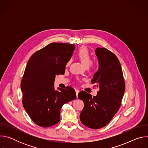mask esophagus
<instances>
[{
    "mask_svg": "<svg viewBox=\"0 0 148 148\" xmlns=\"http://www.w3.org/2000/svg\"><path fill=\"white\" fill-rule=\"evenodd\" d=\"M79 92V91L78 90H75V93H76V95H77V97H78V94Z\"/></svg>",
    "mask_w": 148,
    "mask_h": 148,
    "instance_id": "obj_1",
    "label": "esophagus"
}]
</instances>
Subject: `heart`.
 <instances>
[{
    "label": "heart",
    "mask_w": 148,
    "mask_h": 148,
    "mask_svg": "<svg viewBox=\"0 0 148 148\" xmlns=\"http://www.w3.org/2000/svg\"><path fill=\"white\" fill-rule=\"evenodd\" d=\"M76 54L84 66H88L91 64V54L90 53V51L86 47H82L79 48L77 50Z\"/></svg>",
    "instance_id": "obj_1"
}]
</instances>
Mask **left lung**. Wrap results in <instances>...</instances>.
<instances>
[{
  "instance_id": "8db88e82",
  "label": "left lung",
  "mask_w": 148,
  "mask_h": 148,
  "mask_svg": "<svg viewBox=\"0 0 148 148\" xmlns=\"http://www.w3.org/2000/svg\"><path fill=\"white\" fill-rule=\"evenodd\" d=\"M95 54L99 69L91 82L99 90L93 97L84 91L78 97L84 103L79 115L82 123L90 128L99 129L106 126L119 110L125 84L117 57L105 48H97Z\"/></svg>"
}]
</instances>
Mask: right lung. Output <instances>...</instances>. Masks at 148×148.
<instances>
[{
	"label": "right lung",
	"instance_id": "1",
	"mask_svg": "<svg viewBox=\"0 0 148 148\" xmlns=\"http://www.w3.org/2000/svg\"><path fill=\"white\" fill-rule=\"evenodd\" d=\"M75 45L51 43L35 52L29 58L21 81L23 107L32 120L46 128L60 120L64 103L76 98L71 87L54 90L56 75H63Z\"/></svg>",
	"mask_w": 148,
	"mask_h": 148
}]
</instances>
